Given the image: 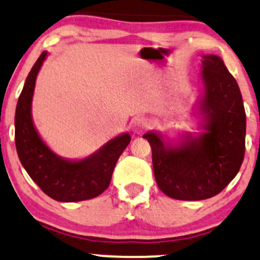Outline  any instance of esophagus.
<instances>
[{"label": "esophagus", "mask_w": 260, "mask_h": 260, "mask_svg": "<svg viewBox=\"0 0 260 260\" xmlns=\"http://www.w3.org/2000/svg\"><path fill=\"white\" fill-rule=\"evenodd\" d=\"M148 128H149V121L147 118H144V117H138V118L133 119L132 129L135 133L141 135L145 129H148Z\"/></svg>", "instance_id": "34e87169"}]
</instances>
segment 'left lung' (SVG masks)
Wrapping results in <instances>:
<instances>
[{"instance_id":"obj_1","label":"left lung","mask_w":260,"mask_h":260,"mask_svg":"<svg viewBox=\"0 0 260 260\" xmlns=\"http://www.w3.org/2000/svg\"><path fill=\"white\" fill-rule=\"evenodd\" d=\"M202 112L206 132L179 147L147 133L159 189L169 198L198 201L216 196L235 179L246 152V111L238 84L217 55H204Z\"/></svg>"}]
</instances>
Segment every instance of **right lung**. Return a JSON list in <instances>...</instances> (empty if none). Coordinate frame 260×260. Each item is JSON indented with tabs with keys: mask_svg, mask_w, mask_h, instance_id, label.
<instances>
[{
	"mask_svg": "<svg viewBox=\"0 0 260 260\" xmlns=\"http://www.w3.org/2000/svg\"><path fill=\"white\" fill-rule=\"evenodd\" d=\"M45 56L47 51H43L33 65L17 102L14 142L18 158L28 175L49 198L61 202L93 199L110 186L116 162L129 144L131 136L116 137L84 160H64L51 152L37 133L30 115L37 74Z\"/></svg>",
	"mask_w": 260,
	"mask_h": 260,
	"instance_id": "right-lung-1",
	"label": "right lung"
}]
</instances>
